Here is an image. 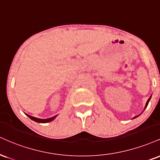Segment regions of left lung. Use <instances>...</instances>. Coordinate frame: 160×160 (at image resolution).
<instances>
[{
  "label": "left lung",
  "instance_id": "1",
  "mask_svg": "<svg viewBox=\"0 0 160 160\" xmlns=\"http://www.w3.org/2000/svg\"><path fill=\"white\" fill-rule=\"evenodd\" d=\"M151 96H152V95H151V97H150V98H148V101H147V102H146V104H145V108H144V110H143V111H145V109L146 108H147V107H148V103H149L150 100H151ZM142 113H141V114H142ZM141 114H139V115H136V116H135V117H133V118H132V119H134V118H137V117H138V116H139V115H141Z\"/></svg>",
  "mask_w": 160,
  "mask_h": 160
}]
</instances>
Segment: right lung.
I'll use <instances>...</instances> for the list:
<instances>
[{
	"mask_svg": "<svg viewBox=\"0 0 160 160\" xmlns=\"http://www.w3.org/2000/svg\"><path fill=\"white\" fill-rule=\"evenodd\" d=\"M30 118L31 120L34 121V122H38V123H48V122H52V121L53 120V119H55L56 117L57 116V115H55V116L53 117H51V118H46V119H42V118H36V117H33V116H31V115H29L28 114H26Z\"/></svg>",
	"mask_w": 160,
	"mask_h": 160,
	"instance_id": "obj_1",
	"label": "right lung"
}]
</instances>
